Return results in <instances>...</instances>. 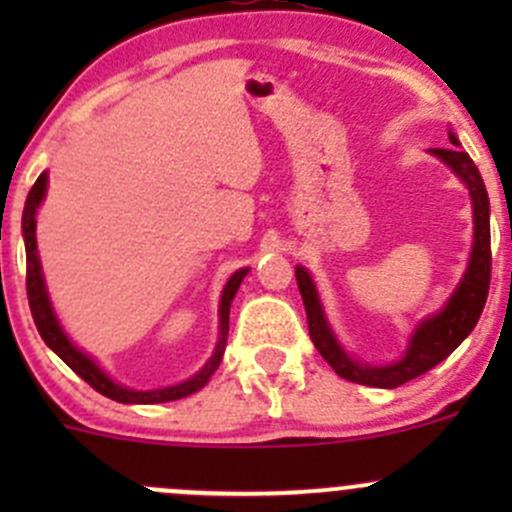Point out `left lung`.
Returning <instances> with one entry per match:
<instances>
[{"mask_svg": "<svg viewBox=\"0 0 512 512\" xmlns=\"http://www.w3.org/2000/svg\"><path fill=\"white\" fill-rule=\"evenodd\" d=\"M451 136L453 146H458V138ZM433 156H438L446 165H451L453 173L468 185V193L473 200V252L468 260V270L463 275L461 285L451 294L446 307L438 314L428 317L426 322L418 324L411 337L409 349L399 361L386 366H369L354 361L344 352L334 339L327 319H324L322 304H319L317 289H314L312 277L304 267L294 270L297 277L299 294H302L304 312H307L309 337H312L317 352L327 359V364L337 371L342 379L354 381V384L376 386V389H396L416 376L426 374L436 364H441L478 324L480 312L485 307L490 289V205L488 193H485L483 178H480L476 163L461 148H431Z\"/></svg>", "mask_w": 512, "mask_h": 512, "instance_id": "left-lung-1", "label": "left lung"}]
</instances>
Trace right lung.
Returning a JSON list of instances; mask_svg holds the SVG:
<instances>
[{"instance_id":"obj_1","label":"right lung","mask_w":512,"mask_h":512,"mask_svg":"<svg viewBox=\"0 0 512 512\" xmlns=\"http://www.w3.org/2000/svg\"><path fill=\"white\" fill-rule=\"evenodd\" d=\"M46 193V173H41L36 178L34 188L29 190L27 195V205H24V215H22V235H24V245H27V297H29V309H32V317L36 329H39L41 339L46 342V347L54 349L56 354L64 359V364L69 369H74L91 389H96L98 394L108 396L113 401H121V404H163V401H175V399H185V396L195 394V391L203 389L208 384L210 376L215 374V369L223 361V352H225V342H227V329H230V304L232 297L237 294V287L240 282L245 280V275L250 270H237L235 275L227 280V285L223 289V299H220V339L218 347H215V354L210 356L208 364L193 376V379L183 381V384L168 386V389H156V391H133L126 389V386L116 384V381L108 379L98 364L91 356H86L84 352L74 347L69 342V337L64 334L61 324L56 322V314L51 309L49 294H46V285H44V275H41V265H39V255H36V208L41 205Z\"/></svg>"}]
</instances>
